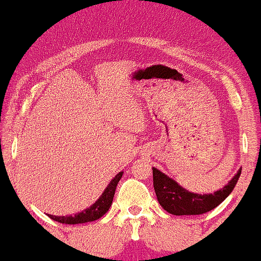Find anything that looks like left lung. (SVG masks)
Here are the masks:
<instances>
[{
	"label": "left lung",
	"instance_id": "8db88e82",
	"mask_svg": "<svg viewBox=\"0 0 261 261\" xmlns=\"http://www.w3.org/2000/svg\"><path fill=\"white\" fill-rule=\"evenodd\" d=\"M153 170V187L160 205L169 214L175 216L182 215H202L217 207L221 202L227 199V196L234 189L242 169L224 185L222 189L215 191L214 194H195L181 188L175 180L169 178L157 168Z\"/></svg>",
	"mask_w": 261,
	"mask_h": 261
}]
</instances>
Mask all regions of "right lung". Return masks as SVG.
<instances>
[{
	"instance_id": "add662e5",
	"label": "right lung",
	"mask_w": 261,
	"mask_h": 261,
	"mask_svg": "<svg viewBox=\"0 0 261 261\" xmlns=\"http://www.w3.org/2000/svg\"><path fill=\"white\" fill-rule=\"evenodd\" d=\"M122 173L119 172L118 174L113 178V180L109 182V185L106 188V190L103 191V194L99 196V199L97 200L91 207L83 210L82 212H79L76 215H71V216H53L49 215V217L54 221H58L60 223H66V224H77V223H86V222H92V221L98 220L101 216L107 214L108 210L112 206L114 194H115L116 185H118L119 180L121 179Z\"/></svg>"
}]
</instances>
